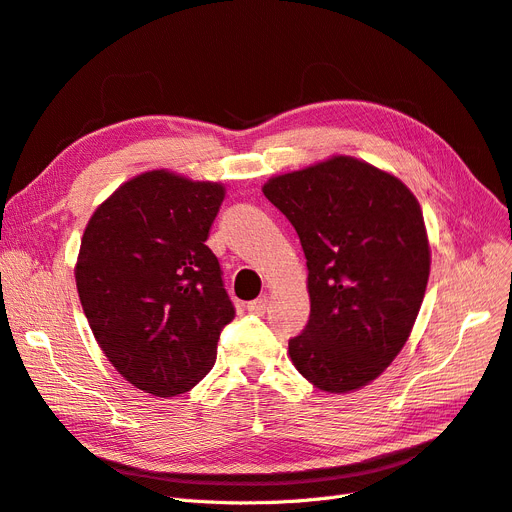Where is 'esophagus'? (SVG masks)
<instances>
[{
  "label": "esophagus",
  "mask_w": 512,
  "mask_h": 512,
  "mask_svg": "<svg viewBox=\"0 0 512 512\" xmlns=\"http://www.w3.org/2000/svg\"><path fill=\"white\" fill-rule=\"evenodd\" d=\"M267 303H269L267 297H258V299L247 303V312H250V314H258V316L265 314V312H267Z\"/></svg>",
  "instance_id": "1"
}]
</instances>
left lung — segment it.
I'll list each match as a JSON object with an SVG mask.
<instances>
[{
	"label": "left lung",
	"instance_id": "obj_1",
	"mask_svg": "<svg viewBox=\"0 0 512 512\" xmlns=\"http://www.w3.org/2000/svg\"><path fill=\"white\" fill-rule=\"evenodd\" d=\"M262 192L297 230L307 258L309 320L288 342L316 389L350 393L406 346L421 309L431 247L408 185L352 156L275 175Z\"/></svg>",
	"mask_w": 512,
	"mask_h": 512
}]
</instances>
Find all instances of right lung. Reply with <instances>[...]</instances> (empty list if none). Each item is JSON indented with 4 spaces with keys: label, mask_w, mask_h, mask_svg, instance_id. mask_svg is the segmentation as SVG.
<instances>
[{
    "label": "right lung",
    "mask_w": 512,
    "mask_h": 512,
    "mask_svg": "<svg viewBox=\"0 0 512 512\" xmlns=\"http://www.w3.org/2000/svg\"><path fill=\"white\" fill-rule=\"evenodd\" d=\"M226 188L168 168L121 183L91 215L74 280L106 359L136 389L175 397L203 380L235 318L205 245Z\"/></svg>",
    "instance_id": "1"
}]
</instances>
